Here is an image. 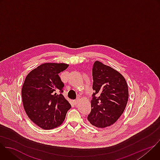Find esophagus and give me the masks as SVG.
<instances>
[{"label":"esophagus","mask_w":160,"mask_h":160,"mask_svg":"<svg viewBox=\"0 0 160 160\" xmlns=\"http://www.w3.org/2000/svg\"><path fill=\"white\" fill-rule=\"evenodd\" d=\"M78 101H79V99H77L74 100V101H73L74 104H77V103L78 102Z\"/></svg>","instance_id":"esophagus-1"}]
</instances>
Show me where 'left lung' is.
Returning a JSON list of instances; mask_svg holds the SVG:
<instances>
[{
	"mask_svg": "<svg viewBox=\"0 0 160 160\" xmlns=\"http://www.w3.org/2000/svg\"><path fill=\"white\" fill-rule=\"evenodd\" d=\"M92 77L95 92L87 119L96 127H109L118 120L126 108L128 85L121 73L98 61L94 63Z\"/></svg>",
	"mask_w": 160,
	"mask_h": 160,
	"instance_id": "left-lung-1",
	"label": "left lung"
}]
</instances>
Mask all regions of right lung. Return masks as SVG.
Instances as JSON below:
<instances>
[{"mask_svg":"<svg viewBox=\"0 0 160 160\" xmlns=\"http://www.w3.org/2000/svg\"><path fill=\"white\" fill-rule=\"evenodd\" d=\"M68 66L65 63H43L27 75L22 85L25 111L29 118L42 129L50 130L61 125L72 107L61 94L64 83L58 75Z\"/></svg>","mask_w":160,"mask_h":160,"instance_id":"right-lung-1","label":"right lung"}]
</instances>
